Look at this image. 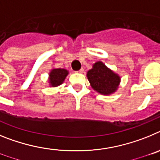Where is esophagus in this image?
Returning a JSON list of instances; mask_svg holds the SVG:
<instances>
[{"label": "esophagus", "instance_id": "1", "mask_svg": "<svg viewBox=\"0 0 160 160\" xmlns=\"http://www.w3.org/2000/svg\"><path fill=\"white\" fill-rule=\"evenodd\" d=\"M78 72H79V73H83V72H84V69H83V68H82V69H80V70H79Z\"/></svg>", "mask_w": 160, "mask_h": 160}]
</instances>
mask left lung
Listing matches in <instances>:
<instances>
[{"label":"left lung","mask_w":160,"mask_h":160,"mask_svg":"<svg viewBox=\"0 0 160 160\" xmlns=\"http://www.w3.org/2000/svg\"><path fill=\"white\" fill-rule=\"evenodd\" d=\"M87 78L94 90L102 94H110L118 88L120 78L101 62L87 72Z\"/></svg>","instance_id":"8db88e82"}]
</instances>
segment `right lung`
I'll return each instance as SVG.
<instances>
[{
  "mask_svg": "<svg viewBox=\"0 0 160 160\" xmlns=\"http://www.w3.org/2000/svg\"><path fill=\"white\" fill-rule=\"evenodd\" d=\"M68 74V71L64 69H53L49 73V82L52 87H58L63 82Z\"/></svg>",
  "mask_w": 160,
  "mask_h": 160,
  "instance_id": "add662e5",
  "label": "right lung"
}]
</instances>
